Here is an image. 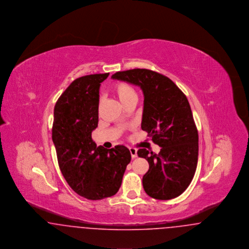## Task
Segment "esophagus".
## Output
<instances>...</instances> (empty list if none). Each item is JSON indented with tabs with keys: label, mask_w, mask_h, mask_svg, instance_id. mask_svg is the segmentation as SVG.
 Returning <instances> with one entry per match:
<instances>
[{
	"label": "esophagus",
	"mask_w": 249,
	"mask_h": 249,
	"mask_svg": "<svg viewBox=\"0 0 249 249\" xmlns=\"http://www.w3.org/2000/svg\"><path fill=\"white\" fill-rule=\"evenodd\" d=\"M130 152L132 159H134V158H136V157H137V150H136L135 148H133V147H130Z\"/></svg>",
	"instance_id": "esophagus-1"
}]
</instances>
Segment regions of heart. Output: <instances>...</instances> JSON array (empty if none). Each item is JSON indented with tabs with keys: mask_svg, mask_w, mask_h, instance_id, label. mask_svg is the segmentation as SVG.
<instances>
[{
	"mask_svg": "<svg viewBox=\"0 0 249 249\" xmlns=\"http://www.w3.org/2000/svg\"><path fill=\"white\" fill-rule=\"evenodd\" d=\"M113 91L124 107L130 102L137 100V93L135 89L129 84L119 82L113 87Z\"/></svg>",
	"mask_w": 249,
	"mask_h": 249,
	"instance_id": "heart-1",
	"label": "heart"
}]
</instances>
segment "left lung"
I'll list each match as a JSON object with an SVG mask.
<instances>
[{
    "label": "left lung",
    "mask_w": 249,
    "mask_h": 249,
    "mask_svg": "<svg viewBox=\"0 0 249 249\" xmlns=\"http://www.w3.org/2000/svg\"><path fill=\"white\" fill-rule=\"evenodd\" d=\"M112 78L141 88V128L161 147L158 154L145 148L137 151L149 163L142 177L143 190L157 200L178 197L194 177L199 152L198 130L186 95L170 78L147 69L117 71Z\"/></svg>",
    "instance_id": "8db88e82"
}]
</instances>
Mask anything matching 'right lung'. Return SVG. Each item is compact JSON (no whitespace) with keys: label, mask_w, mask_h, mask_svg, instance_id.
I'll list each match as a JSON object with an SVG mask.
<instances>
[{"label":"right lung","mask_w":249,"mask_h":249,"mask_svg":"<svg viewBox=\"0 0 249 249\" xmlns=\"http://www.w3.org/2000/svg\"><path fill=\"white\" fill-rule=\"evenodd\" d=\"M109 72L73 80L54 108L52 140L59 169L71 190L88 200L115 195L121 186L130 150L124 145L97 146L91 132L98 127L99 89Z\"/></svg>","instance_id":"add662e5"}]
</instances>
